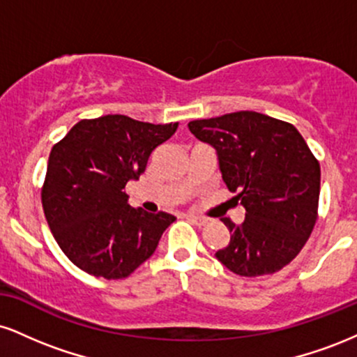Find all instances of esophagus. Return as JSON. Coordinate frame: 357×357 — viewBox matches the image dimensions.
<instances>
[{
	"mask_svg": "<svg viewBox=\"0 0 357 357\" xmlns=\"http://www.w3.org/2000/svg\"><path fill=\"white\" fill-rule=\"evenodd\" d=\"M188 220H190L191 223L198 225V227H204V225L210 223V220L208 218H203V216H195V215H188Z\"/></svg>",
	"mask_w": 357,
	"mask_h": 357,
	"instance_id": "34e87169",
	"label": "esophagus"
}]
</instances>
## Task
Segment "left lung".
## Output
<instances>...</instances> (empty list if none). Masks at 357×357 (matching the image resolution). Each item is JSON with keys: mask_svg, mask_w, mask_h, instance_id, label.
I'll return each mask as SVG.
<instances>
[{"mask_svg": "<svg viewBox=\"0 0 357 357\" xmlns=\"http://www.w3.org/2000/svg\"><path fill=\"white\" fill-rule=\"evenodd\" d=\"M190 130L218 153L228 190L245 221L223 218L230 243L216 258L240 277L270 275L298 255L319 210L321 165L292 124L253 110L191 121Z\"/></svg>", "mask_w": 357, "mask_h": 357, "instance_id": "left-lung-1", "label": "left lung"}]
</instances>
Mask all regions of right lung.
Instances as JSON below:
<instances>
[{
	"label": "right lung",
	"mask_w": 357,
	"mask_h": 357,
	"mask_svg": "<svg viewBox=\"0 0 357 357\" xmlns=\"http://www.w3.org/2000/svg\"><path fill=\"white\" fill-rule=\"evenodd\" d=\"M178 129L127 116L84 119L52 147L42 186L45 218L61 252L93 277H129L176 220L130 208L126 184Z\"/></svg>",
	"instance_id": "1"
}]
</instances>
